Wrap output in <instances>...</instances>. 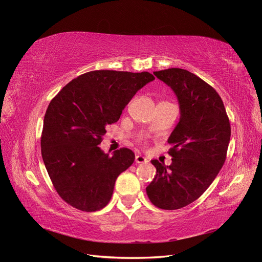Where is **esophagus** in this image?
I'll list each match as a JSON object with an SVG mask.
<instances>
[{
    "label": "esophagus",
    "instance_id": "1",
    "mask_svg": "<svg viewBox=\"0 0 262 262\" xmlns=\"http://www.w3.org/2000/svg\"><path fill=\"white\" fill-rule=\"evenodd\" d=\"M136 162H137L138 164H144V163H147L148 161H147V158L144 157L143 155L138 154V155L136 156Z\"/></svg>",
    "mask_w": 262,
    "mask_h": 262
}]
</instances>
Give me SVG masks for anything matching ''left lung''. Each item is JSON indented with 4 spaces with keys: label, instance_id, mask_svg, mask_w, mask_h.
Returning <instances> with one entry per match:
<instances>
[{
    "label": "left lung",
    "instance_id": "obj_1",
    "mask_svg": "<svg viewBox=\"0 0 262 262\" xmlns=\"http://www.w3.org/2000/svg\"><path fill=\"white\" fill-rule=\"evenodd\" d=\"M154 75L175 92L180 119L168 139L172 162L150 161L156 175L146 193L155 207L177 210L195 201L223 167L231 124L220 95L199 76L177 68Z\"/></svg>",
    "mask_w": 262,
    "mask_h": 262
}]
</instances>
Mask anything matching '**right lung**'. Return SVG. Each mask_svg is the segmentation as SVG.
<instances>
[{
    "label": "right lung",
    "instance_id": "obj_1",
    "mask_svg": "<svg viewBox=\"0 0 262 262\" xmlns=\"http://www.w3.org/2000/svg\"><path fill=\"white\" fill-rule=\"evenodd\" d=\"M148 72L97 70L67 84L50 101L43 119L41 155L54 189L84 212L105 208L115 182L134 162L122 147L110 156L98 146L139 90L154 80Z\"/></svg>",
    "mask_w": 262,
    "mask_h": 262
}]
</instances>
